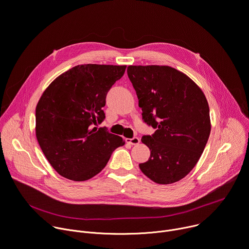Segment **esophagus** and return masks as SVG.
<instances>
[{
    "mask_svg": "<svg viewBox=\"0 0 249 249\" xmlns=\"http://www.w3.org/2000/svg\"><path fill=\"white\" fill-rule=\"evenodd\" d=\"M126 142L130 145H138L140 143V139L138 137H134L132 139H126Z\"/></svg>",
    "mask_w": 249,
    "mask_h": 249,
    "instance_id": "esophagus-1",
    "label": "esophagus"
}]
</instances>
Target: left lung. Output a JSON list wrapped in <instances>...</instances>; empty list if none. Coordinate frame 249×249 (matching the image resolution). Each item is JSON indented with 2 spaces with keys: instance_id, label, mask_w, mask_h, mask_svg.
Listing matches in <instances>:
<instances>
[{
  "instance_id": "obj_1",
  "label": "left lung",
  "mask_w": 249,
  "mask_h": 249,
  "mask_svg": "<svg viewBox=\"0 0 249 249\" xmlns=\"http://www.w3.org/2000/svg\"><path fill=\"white\" fill-rule=\"evenodd\" d=\"M144 121L157 129L142 142L151 151L140 169L158 184L185 177L198 162L211 132L210 110L202 89L169 66H128Z\"/></svg>"
}]
</instances>
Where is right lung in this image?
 I'll list each match as a JSON object with an SVG mask.
<instances>
[{
  "label": "right lung",
  "mask_w": 249,
  "mask_h": 249,
  "mask_svg": "<svg viewBox=\"0 0 249 249\" xmlns=\"http://www.w3.org/2000/svg\"><path fill=\"white\" fill-rule=\"evenodd\" d=\"M126 66L83 64L57 77L35 110V135L52 167L65 178L85 181L99 173L125 141L104 128L107 91Z\"/></svg>",
  "instance_id": "obj_1"
}]
</instances>
